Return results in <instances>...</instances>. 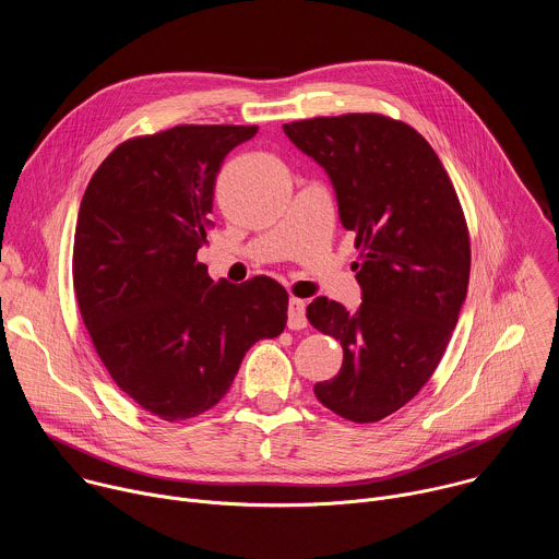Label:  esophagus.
I'll list each match as a JSON object with an SVG mask.
<instances>
[{
  "instance_id": "obj_1",
  "label": "esophagus",
  "mask_w": 559,
  "mask_h": 559,
  "mask_svg": "<svg viewBox=\"0 0 559 559\" xmlns=\"http://www.w3.org/2000/svg\"><path fill=\"white\" fill-rule=\"evenodd\" d=\"M287 328L289 330H302L307 328V316H305V302L298 298L289 300L287 307Z\"/></svg>"
}]
</instances>
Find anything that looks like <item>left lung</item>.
<instances>
[{
	"instance_id": "obj_1",
	"label": "left lung",
	"mask_w": 559,
	"mask_h": 559,
	"mask_svg": "<svg viewBox=\"0 0 559 559\" xmlns=\"http://www.w3.org/2000/svg\"><path fill=\"white\" fill-rule=\"evenodd\" d=\"M325 170L338 216L356 234V311L318 296L309 323L343 345V367L313 393L352 423L407 405L436 371L468 287V231L431 145L382 115L316 117L283 126Z\"/></svg>"
}]
</instances>
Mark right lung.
<instances>
[{
  "label": "right lung",
  "mask_w": 559,
  "mask_h": 559,
  "mask_svg": "<svg viewBox=\"0 0 559 559\" xmlns=\"http://www.w3.org/2000/svg\"><path fill=\"white\" fill-rule=\"evenodd\" d=\"M257 130L177 126L126 141L79 205L72 283L86 330L119 389L170 423L214 407L248 349L287 323L274 278L214 283L197 261L223 158Z\"/></svg>",
  "instance_id": "right-lung-1"
}]
</instances>
